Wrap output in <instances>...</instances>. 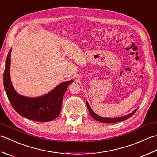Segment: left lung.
<instances>
[{"label":"left lung","instance_id":"1","mask_svg":"<svg viewBox=\"0 0 157 157\" xmlns=\"http://www.w3.org/2000/svg\"><path fill=\"white\" fill-rule=\"evenodd\" d=\"M86 105H87V107H88L90 114L91 115V116L93 118H94L95 120H96V121H99V122L106 123H117V122L124 121V120L128 119L129 117H131L134 114L136 111H137V109H138V108H137L136 110H134V111L132 112L131 113H129V114L125 115V116L119 117H115V118H106V117H101V116H99L98 115H96V113L94 111H93V110L91 109L90 106L87 101H86Z\"/></svg>","mask_w":157,"mask_h":157}]
</instances>
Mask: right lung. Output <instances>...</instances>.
<instances>
[{"label": "right lung", "mask_w": 157, "mask_h": 157, "mask_svg": "<svg viewBox=\"0 0 157 157\" xmlns=\"http://www.w3.org/2000/svg\"><path fill=\"white\" fill-rule=\"evenodd\" d=\"M11 52V49L6 60L3 83L13 109L20 115L35 121L47 122L56 119L61 113L63 98L66 90L73 80L63 82L48 94L40 97L31 98L19 95L13 88L10 78Z\"/></svg>", "instance_id": "add662e5"}]
</instances>
